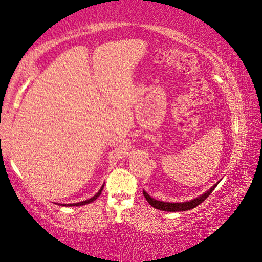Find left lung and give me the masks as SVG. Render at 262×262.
<instances>
[{"label": "left lung", "mask_w": 262, "mask_h": 262, "mask_svg": "<svg viewBox=\"0 0 262 262\" xmlns=\"http://www.w3.org/2000/svg\"><path fill=\"white\" fill-rule=\"evenodd\" d=\"M217 184H215L212 187H210V189H208L205 194L200 195V196L194 199V200L186 201V202H164V201L155 200V199L150 196V195L145 192V190H143V195H144V198L147 199V201L150 203V205H151L154 208H156V209L163 210V211H185V210L193 209V208H195L196 206L200 205V203L205 201L206 199L209 196L212 190L215 189Z\"/></svg>", "instance_id": "8db88e82"}]
</instances>
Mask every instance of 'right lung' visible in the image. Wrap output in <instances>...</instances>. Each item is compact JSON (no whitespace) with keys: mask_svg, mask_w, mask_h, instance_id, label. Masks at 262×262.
<instances>
[{"mask_svg":"<svg viewBox=\"0 0 262 262\" xmlns=\"http://www.w3.org/2000/svg\"><path fill=\"white\" fill-rule=\"evenodd\" d=\"M104 188V185L101 186V188L98 190V193H97L96 195H94L91 199H89V200H85V201H82V202H77V203H69V205H62V206H69V207H74V206H83V205H88V203L90 202H94L97 198L99 196V195L101 194V190H103Z\"/></svg>","mask_w":262,"mask_h":262,"instance_id":"add662e5","label":"right lung"}]
</instances>
